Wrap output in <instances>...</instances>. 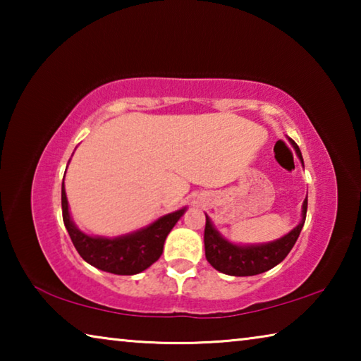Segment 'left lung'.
I'll list each match as a JSON object with an SVG mask.
<instances>
[{
  "label": "left lung",
  "instance_id": "8db88e82",
  "mask_svg": "<svg viewBox=\"0 0 361 361\" xmlns=\"http://www.w3.org/2000/svg\"><path fill=\"white\" fill-rule=\"evenodd\" d=\"M290 143L295 148L299 161L302 162V154L299 151L298 145ZM304 164V162H302ZM305 213H307V197L302 202L301 221L298 223L296 228H293L288 234L280 237L277 240L267 243H255V245H240V243L229 242L228 239L219 234V231L213 226L209 215H205V232H204V243H205V258L216 271L226 274V276L234 277H248L258 276L276 267L279 262H282L286 255L295 247L299 234L305 221Z\"/></svg>",
  "mask_w": 361,
  "mask_h": 361
}]
</instances>
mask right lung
Listing matches in <instances>:
<instances>
[{
  "mask_svg": "<svg viewBox=\"0 0 361 361\" xmlns=\"http://www.w3.org/2000/svg\"><path fill=\"white\" fill-rule=\"evenodd\" d=\"M65 178V176H63ZM188 207L167 213L145 228L118 237L89 235L73 221L62 183V215L65 228L81 258L100 271L116 276H135L161 258L169 232L185 215Z\"/></svg>",
  "mask_w": 361,
  "mask_h": 361,
  "instance_id": "1",
  "label": "right lung"
}]
</instances>
